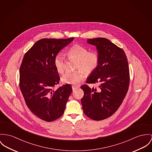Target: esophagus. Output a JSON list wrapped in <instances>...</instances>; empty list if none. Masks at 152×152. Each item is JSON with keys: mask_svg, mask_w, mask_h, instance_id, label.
<instances>
[{"mask_svg": "<svg viewBox=\"0 0 152 152\" xmlns=\"http://www.w3.org/2000/svg\"><path fill=\"white\" fill-rule=\"evenodd\" d=\"M72 90H76V88H79V86H75V85H73V86H72Z\"/></svg>", "mask_w": 152, "mask_h": 152, "instance_id": "obj_1", "label": "esophagus"}]
</instances>
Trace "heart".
Returning <instances> with one entry per match:
<instances>
[{"instance_id": "heart-1", "label": "heart", "mask_w": 152, "mask_h": 152, "mask_svg": "<svg viewBox=\"0 0 152 152\" xmlns=\"http://www.w3.org/2000/svg\"><path fill=\"white\" fill-rule=\"evenodd\" d=\"M67 55L69 59L76 60L74 72H67L62 77L65 84H77L86 77L87 74L95 70L99 63V56L96 51H88V49L80 45L75 44L69 49ZM54 66L59 73L62 74L65 69V60L63 56L58 54L54 58Z\"/></svg>"}]
</instances>
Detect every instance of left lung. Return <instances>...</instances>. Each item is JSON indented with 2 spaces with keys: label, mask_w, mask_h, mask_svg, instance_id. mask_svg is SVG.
<instances>
[{
  "label": "left lung",
  "mask_w": 152,
  "mask_h": 152,
  "mask_svg": "<svg viewBox=\"0 0 152 152\" xmlns=\"http://www.w3.org/2000/svg\"><path fill=\"white\" fill-rule=\"evenodd\" d=\"M87 42L96 47L99 63L86 83H97L98 86H82L84 96L81 102L87 117L102 120L117 111L127 93L130 79L129 62L124 50L107 39H89Z\"/></svg>",
  "instance_id": "left-lung-1"
}]
</instances>
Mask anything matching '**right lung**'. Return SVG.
Wrapping results in <instances>:
<instances>
[{
	"mask_svg": "<svg viewBox=\"0 0 152 152\" xmlns=\"http://www.w3.org/2000/svg\"><path fill=\"white\" fill-rule=\"evenodd\" d=\"M73 39H40L23 56L20 68V88L28 107L44 121H53L63 115L72 93L69 84L54 90L60 80L54 58Z\"/></svg>",
	"mask_w": 152,
	"mask_h": 152,
	"instance_id": "obj_1",
	"label": "right lung"
}]
</instances>
